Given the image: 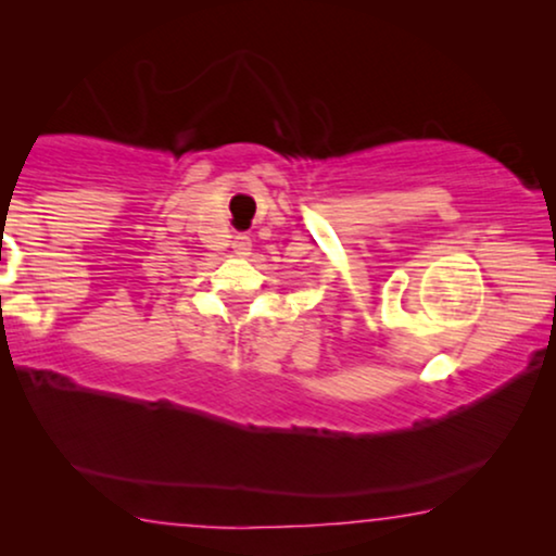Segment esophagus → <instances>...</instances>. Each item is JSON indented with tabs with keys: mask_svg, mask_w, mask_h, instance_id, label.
I'll return each mask as SVG.
<instances>
[{
	"mask_svg": "<svg viewBox=\"0 0 556 556\" xmlns=\"http://www.w3.org/2000/svg\"><path fill=\"white\" fill-rule=\"evenodd\" d=\"M232 248H235V253H238V255H248L250 248H253V240H250L248 235H235Z\"/></svg>",
	"mask_w": 556,
	"mask_h": 556,
	"instance_id": "1",
	"label": "esophagus"
}]
</instances>
